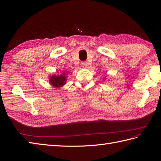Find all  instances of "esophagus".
Instances as JSON below:
<instances>
[{"instance_id":"esophagus-1","label":"esophagus","mask_w":161,"mask_h":161,"mask_svg":"<svg viewBox=\"0 0 161 161\" xmlns=\"http://www.w3.org/2000/svg\"><path fill=\"white\" fill-rule=\"evenodd\" d=\"M81 67H82V68H86L87 67V64H86V62H85V61H84V62H81Z\"/></svg>"}]
</instances>
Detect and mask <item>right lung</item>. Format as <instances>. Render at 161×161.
Returning a JSON list of instances; mask_svg holds the SVG:
<instances>
[{
    "label": "right lung",
    "instance_id": "1",
    "mask_svg": "<svg viewBox=\"0 0 161 161\" xmlns=\"http://www.w3.org/2000/svg\"><path fill=\"white\" fill-rule=\"evenodd\" d=\"M66 73H63L61 75H52L50 76L49 82L54 87H61L65 84Z\"/></svg>",
    "mask_w": 161,
    "mask_h": 161
}]
</instances>
